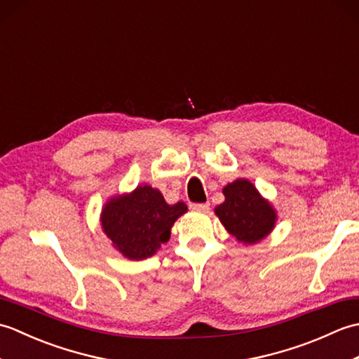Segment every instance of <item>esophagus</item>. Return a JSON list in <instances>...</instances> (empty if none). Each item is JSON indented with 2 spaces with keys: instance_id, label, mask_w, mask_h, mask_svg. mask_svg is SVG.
Wrapping results in <instances>:
<instances>
[{
  "instance_id": "34e87169",
  "label": "esophagus",
  "mask_w": 359,
  "mask_h": 359,
  "mask_svg": "<svg viewBox=\"0 0 359 359\" xmlns=\"http://www.w3.org/2000/svg\"><path fill=\"white\" fill-rule=\"evenodd\" d=\"M189 207H191V210H194V211L207 212L210 210V203H191Z\"/></svg>"
}]
</instances>
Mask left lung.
<instances>
[{"label":"left lung","instance_id":"8db88e82","mask_svg":"<svg viewBox=\"0 0 359 359\" xmlns=\"http://www.w3.org/2000/svg\"><path fill=\"white\" fill-rule=\"evenodd\" d=\"M225 201L215 208L225 230L243 245H255L276 226L278 212L248 179H236L222 189Z\"/></svg>","mask_w":359,"mask_h":359}]
</instances>
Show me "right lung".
I'll list each match as a JSON object with an SVG mask.
<instances>
[{
    "label": "right lung",
    "mask_w": 359,
    "mask_h": 359,
    "mask_svg": "<svg viewBox=\"0 0 359 359\" xmlns=\"http://www.w3.org/2000/svg\"><path fill=\"white\" fill-rule=\"evenodd\" d=\"M184 202L166 203L163 194L149 185H139L131 193L112 196L100 212L102 230L118 253L142 261L154 256L170 241L175 220L185 215Z\"/></svg>",
    "instance_id": "1"
}]
</instances>
